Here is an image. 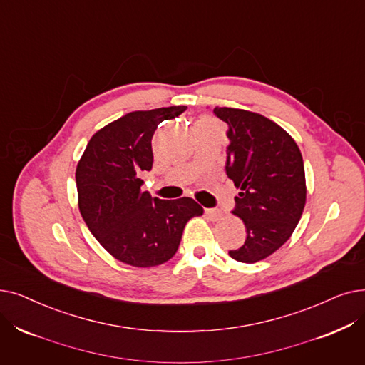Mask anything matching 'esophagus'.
<instances>
[{
    "label": "esophagus",
    "instance_id": "1",
    "mask_svg": "<svg viewBox=\"0 0 365 365\" xmlns=\"http://www.w3.org/2000/svg\"><path fill=\"white\" fill-rule=\"evenodd\" d=\"M205 215H207L212 220H219L222 217V212L219 209H205Z\"/></svg>",
    "mask_w": 365,
    "mask_h": 365
}]
</instances>
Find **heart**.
<instances>
[{
	"instance_id": "b5f03b06",
	"label": "heart",
	"mask_w": 365,
	"mask_h": 365,
	"mask_svg": "<svg viewBox=\"0 0 365 365\" xmlns=\"http://www.w3.org/2000/svg\"><path fill=\"white\" fill-rule=\"evenodd\" d=\"M200 123H216V122L212 120V119H209V118H202V119L200 120Z\"/></svg>"
}]
</instances>
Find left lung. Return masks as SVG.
Segmentation results:
<instances>
[{"label":"left lung","instance_id":"8db88e82","mask_svg":"<svg viewBox=\"0 0 365 365\" xmlns=\"http://www.w3.org/2000/svg\"><path fill=\"white\" fill-rule=\"evenodd\" d=\"M228 125L227 174L240 189L232 213L246 227V240L230 257L253 264L292 235L306 204L303 156L295 140L268 118L232 107H215Z\"/></svg>","mask_w":365,"mask_h":365}]
</instances>
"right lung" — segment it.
I'll return each mask as SVG.
<instances>
[{"label":"right lung","instance_id":"add662e5","mask_svg":"<svg viewBox=\"0 0 365 365\" xmlns=\"http://www.w3.org/2000/svg\"><path fill=\"white\" fill-rule=\"evenodd\" d=\"M186 106L140 110L95 133L76 168L78 210L89 231L110 255L133 267L171 259L186 222L202 215L189 197L160 200L141 189L153 163L156 126L178 118Z\"/></svg>","mask_w":365,"mask_h":365}]
</instances>
